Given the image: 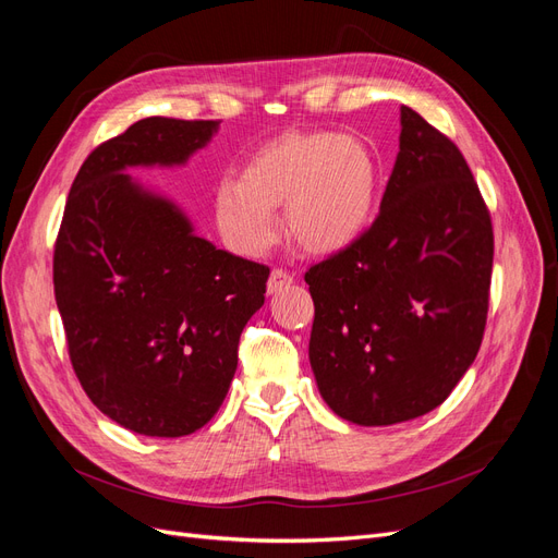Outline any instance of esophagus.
I'll list each match as a JSON object with an SVG mask.
<instances>
[{"label": "esophagus", "instance_id": "1", "mask_svg": "<svg viewBox=\"0 0 558 558\" xmlns=\"http://www.w3.org/2000/svg\"><path fill=\"white\" fill-rule=\"evenodd\" d=\"M293 283V275L286 272V269L281 267H275L272 272H269V281H267V291L269 293H277L281 289H286V286Z\"/></svg>", "mask_w": 558, "mask_h": 558}]
</instances>
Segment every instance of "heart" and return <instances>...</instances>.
I'll use <instances>...</instances> for the list:
<instances>
[{"instance_id": "obj_1", "label": "heart", "mask_w": 558, "mask_h": 558, "mask_svg": "<svg viewBox=\"0 0 558 558\" xmlns=\"http://www.w3.org/2000/svg\"><path fill=\"white\" fill-rule=\"evenodd\" d=\"M377 191V160L361 140L293 132L265 146L242 179L216 185L214 214L234 251L260 256L279 240L275 207L286 205V223L302 246L335 253L367 230Z\"/></svg>"}]
</instances>
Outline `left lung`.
Masks as SVG:
<instances>
[{"instance_id":"left-lung-1","label":"left lung","mask_w":558,"mask_h":558,"mask_svg":"<svg viewBox=\"0 0 558 558\" xmlns=\"http://www.w3.org/2000/svg\"><path fill=\"white\" fill-rule=\"evenodd\" d=\"M400 125L375 223L305 275L318 391L359 426L447 400L477 356L492 289V214L463 154L410 107Z\"/></svg>"}]
</instances>
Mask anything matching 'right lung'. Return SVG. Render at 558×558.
Instances as JSON below:
<instances>
[{
  "label": "right lung",
  "instance_id": "obj_1",
  "mask_svg": "<svg viewBox=\"0 0 558 558\" xmlns=\"http://www.w3.org/2000/svg\"><path fill=\"white\" fill-rule=\"evenodd\" d=\"M221 121L150 116L99 144L66 197L56 302L83 391L123 428L181 437L223 404L269 267L193 234L170 199L125 167L181 165Z\"/></svg>",
  "mask_w": 558,
  "mask_h": 558
}]
</instances>
